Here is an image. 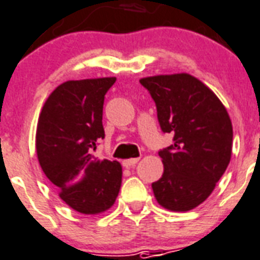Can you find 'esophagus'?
<instances>
[{
    "instance_id": "esophagus-1",
    "label": "esophagus",
    "mask_w": 260,
    "mask_h": 260,
    "mask_svg": "<svg viewBox=\"0 0 260 260\" xmlns=\"http://www.w3.org/2000/svg\"><path fill=\"white\" fill-rule=\"evenodd\" d=\"M139 162L138 158H134V159H128V160H124L122 162V166L126 167V169H131V167H134L136 163Z\"/></svg>"
}]
</instances>
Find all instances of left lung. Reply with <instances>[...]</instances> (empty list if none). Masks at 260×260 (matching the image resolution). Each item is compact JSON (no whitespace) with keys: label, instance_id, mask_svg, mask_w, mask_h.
<instances>
[{"label":"left lung","instance_id":"8db88e82","mask_svg":"<svg viewBox=\"0 0 260 260\" xmlns=\"http://www.w3.org/2000/svg\"><path fill=\"white\" fill-rule=\"evenodd\" d=\"M156 105L158 121L173 144L159 151L165 171L152 183L156 201L187 212L205 201L230 165L232 122L228 112L201 81L189 74L140 79Z\"/></svg>","mask_w":260,"mask_h":260}]
</instances>
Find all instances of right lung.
I'll list each match as a JSON object with an SVG mask.
<instances>
[{"label":"right lung","instance_id":"1","mask_svg":"<svg viewBox=\"0 0 260 260\" xmlns=\"http://www.w3.org/2000/svg\"><path fill=\"white\" fill-rule=\"evenodd\" d=\"M114 82L116 78L67 81L50 94L39 117V163L59 197L79 213L105 212L121 187V165L93 155L98 140L105 138L104 100Z\"/></svg>","mask_w":260,"mask_h":260}]
</instances>
